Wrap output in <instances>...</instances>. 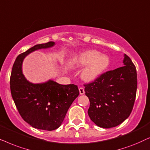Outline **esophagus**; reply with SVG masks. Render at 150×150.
<instances>
[{
    "instance_id": "1",
    "label": "esophagus",
    "mask_w": 150,
    "mask_h": 150,
    "mask_svg": "<svg viewBox=\"0 0 150 150\" xmlns=\"http://www.w3.org/2000/svg\"><path fill=\"white\" fill-rule=\"evenodd\" d=\"M79 93H80V95H83V94L85 93L84 88H82V87L79 88Z\"/></svg>"
}]
</instances>
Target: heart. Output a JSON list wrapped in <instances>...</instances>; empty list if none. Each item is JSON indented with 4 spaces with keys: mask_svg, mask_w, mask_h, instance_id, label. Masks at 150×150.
<instances>
[{
    "mask_svg": "<svg viewBox=\"0 0 150 150\" xmlns=\"http://www.w3.org/2000/svg\"><path fill=\"white\" fill-rule=\"evenodd\" d=\"M110 64L108 56L97 50L90 49L79 52L70 59L72 67L81 68L86 66L81 73V77L86 81H92L100 76Z\"/></svg>",
    "mask_w": 150,
    "mask_h": 150,
    "instance_id": "heart-1",
    "label": "heart"
}]
</instances>
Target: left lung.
<instances>
[{"label":"left lung","instance_id":"8db88e82","mask_svg":"<svg viewBox=\"0 0 150 150\" xmlns=\"http://www.w3.org/2000/svg\"><path fill=\"white\" fill-rule=\"evenodd\" d=\"M123 65L83 84L90 101L88 114L97 126H117L128 118L132 110L137 89V70L125 54Z\"/></svg>","mask_w":150,"mask_h":150}]
</instances>
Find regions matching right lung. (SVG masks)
<instances>
[{
  "label": "right lung",
  "instance_id": "1",
  "mask_svg": "<svg viewBox=\"0 0 150 150\" xmlns=\"http://www.w3.org/2000/svg\"><path fill=\"white\" fill-rule=\"evenodd\" d=\"M54 42L35 45L16 57L10 77V89L18 112L34 128L51 131L62 123L68 110L79 92L75 84L62 85L53 80L32 83L22 71L25 57L31 52L53 47Z\"/></svg>",
  "mask_w": 150,
  "mask_h": 150
}]
</instances>
